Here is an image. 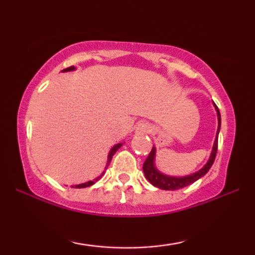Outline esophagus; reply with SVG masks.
Listing matches in <instances>:
<instances>
[{
	"mask_svg": "<svg viewBox=\"0 0 255 255\" xmlns=\"http://www.w3.org/2000/svg\"><path fill=\"white\" fill-rule=\"evenodd\" d=\"M152 125L148 124V123H145V122H142V123H139L137 128H135V131L138 132V133H149V132H152Z\"/></svg>",
	"mask_w": 255,
	"mask_h": 255,
	"instance_id": "34e87169",
	"label": "esophagus"
}]
</instances>
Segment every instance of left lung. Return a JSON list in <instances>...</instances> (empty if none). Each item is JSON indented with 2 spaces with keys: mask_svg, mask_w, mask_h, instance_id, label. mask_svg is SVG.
<instances>
[{
  "mask_svg": "<svg viewBox=\"0 0 255 255\" xmlns=\"http://www.w3.org/2000/svg\"><path fill=\"white\" fill-rule=\"evenodd\" d=\"M214 107L216 109V113H217L218 128H217V133H216L214 146H212L211 154H210V156H209V160L207 161V163H205V165L202 167L200 170L190 174V175H186V176L167 175V174H163L160 172V170L155 167L156 149L154 146H153L151 153H149L147 159L145 160L144 165H142V170H144L146 179L148 180L149 183H152L154 187L160 188V189H163V190H176V189H181V188H184V187L189 186V184H191V183H194L195 181L201 179L202 176H204L205 174L209 172V169L211 168L212 163H214V161H215L216 153H217L218 133H219V130H221V114H219L218 108L215 103H214Z\"/></svg>",
  "mask_w": 255,
  "mask_h": 255,
  "instance_id": "8db88e82",
  "label": "left lung"
}]
</instances>
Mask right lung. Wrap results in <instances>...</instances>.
<instances>
[{"mask_svg":"<svg viewBox=\"0 0 255 255\" xmlns=\"http://www.w3.org/2000/svg\"><path fill=\"white\" fill-rule=\"evenodd\" d=\"M71 71H75V67L74 66H71V67H68V68H66V69H64V71H61V72H71ZM122 145H123V142H120V144H116L114 146L113 148L110 149V152H109V154H108V160H107V166H106V168L104 169H107L108 168V166H109V163H110V161H111V159H113V156H114V154L115 153L117 152V149L118 148H121L122 147ZM106 173V170H103L102 173L100 174V176H97V177H95V179H94L93 181H88V182H85V183H81V184H75V186H72V188H86V187H90V186H93L94 183L95 182H97V181H99L101 177L103 176V174Z\"/></svg>","mask_w":255,"mask_h":255,"instance_id":"right-lung-1","label":"right lung"}]
</instances>
